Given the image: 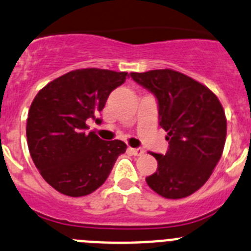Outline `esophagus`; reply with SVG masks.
Segmentation results:
<instances>
[{
	"instance_id": "34e87169",
	"label": "esophagus",
	"mask_w": 251,
	"mask_h": 251,
	"mask_svg": "<svg viewBox=\"0 0 251 251\" xmlns=\"http://www.w3.org/2000/svg\"><path fill=\"white\" fill-rule=\"evenodd\" d=\"M128 151H129V152L132 153L133 156H141L142 153L145 152V151H143V148H141V147H138V148L129 147V148H128Z\"/></svg>"
}]
</instances>
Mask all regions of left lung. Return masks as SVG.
<instances>
[{"label": "left lung", "instance_id": "8db88e82", "mask_svg": "<svg viewBox=\"0 0 251 251\" xmlns=\"http://www.w3.org/2000/svg\"><path fill=\"white\" fill-rule=\"evenodd\" d=\"M133 80L152 93L158 106V124L167 132L166 154L157 159L148 186L166 199H182L197 191L211 176L223 154L226 118L211 90L171 69L130 73Z\"/></svg>", "mask_w": 251, "mask_h": 251}]
</instances>
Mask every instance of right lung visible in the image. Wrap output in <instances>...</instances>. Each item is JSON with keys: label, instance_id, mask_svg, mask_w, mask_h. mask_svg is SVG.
<instances>
[{"label": "right lung", "instance_id": "obj_1", "mask_svg": "<svg viewBox=\"0 0 251 251\" xmlns=\"http://www.w3.org/2000/svg\"><path fill=\"white\" fill-rule=\"evenodd\" d=\"M127 73L81 69L57 77L37 93L28 110L26 136L35 166L56 191L72 197L94 192L109 176L127 145L86 133L110 93Z\"/></svg>", "mask_w": 251, "mask_h": 251}]
</instances>
